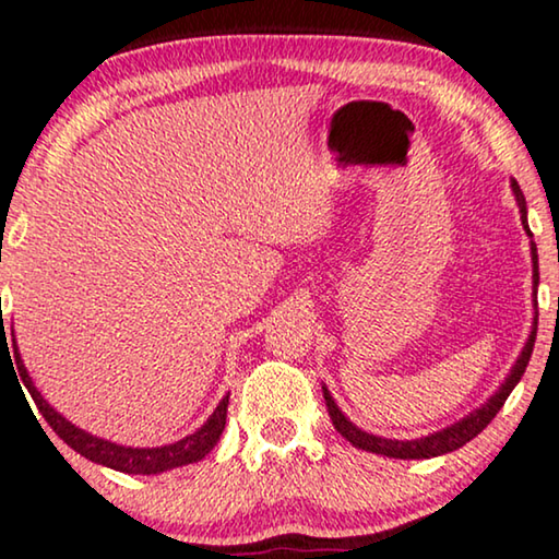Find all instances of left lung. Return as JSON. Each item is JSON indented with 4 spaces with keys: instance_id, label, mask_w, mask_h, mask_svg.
<instances>
[{
    "instance_id": "1",
    "label": "left lung",
    "mask_w": 559,
    "mask_h": 559,
    "mask_svg": "<svg viewBox=\"0 0 559 559\" xmlns=\"http://www.w3.org/2000/svg\"><path fill=\"white\" fill-rule=\"evenodd\" d=\"M511 189H513V197H516V202H519V212H522V225H524L526 233H530V225H526V199H524V193H522V189H519L516 181H511ZM532 263H534V275H532V278H534V296H537L539 263H537V245H534V242H532ZM534 340H537V317H534V326H532L530 340H526L522 355L516 357V362H513L511 373L501 383V389H498L493 396H490L480 408H475V412L463 416L460 421L450 424V427H444L440 431H435V435L419 437V440H385V437H376V435H368V431L357 429L355 424L340 412V406L334 404L332 393L326 391V385H322L324 401H326V412H330V419L334 424V429H337L340 435L345 437V440L357 450L376 452V455L396 457V460H427V457H437V455H448V452L460 450L463 444L471 442L473 437H478L480 431L488 427L490 419H493V416L501 412V406L506 404V399H509L513 385L522 381L524 370H526V366H530Z\"/></svg>"
}]
</instances>
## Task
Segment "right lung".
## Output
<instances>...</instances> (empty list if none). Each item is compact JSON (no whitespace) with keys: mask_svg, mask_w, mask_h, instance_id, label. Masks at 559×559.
<instances>
[{"mask_svg":"<svg viewBox=\"0 0 559 559\" xmlns=\"http://www.w3.org/2000/svg\"><path fill=\"white\" fill-rule=\"evenodd\" d=\"M0 337L4 342L7 334L2 332ZM14 357H17V362H20L17 370H20L22 383L27 385L29 396H33L35 406L40 408V414L46 416L50 429H53L71 450H76L79 455H84L86 460H92V463H96V465L111 467V471L130 473V475H155L163 471H174V467H181L189 463H199V460H202L204 455H210L214 444L219 442L222 429H225V424H227L229 396L222 399L219 406L214 408V414L210 416V419H206L202 427L193 431V435L183 437V440H178L174 444H163V448H122V444H115L109 440H102V437L88 435V431L79 429L76 424H71L66 416L58 414L56 408L40 396V391L33 385V378L27 376L25 366H22L20 353H14Z\"/></svg>","mask_w":559,"mask_h":559,"instance_id":"add662e5","label":"right lung"}]
</instances>
